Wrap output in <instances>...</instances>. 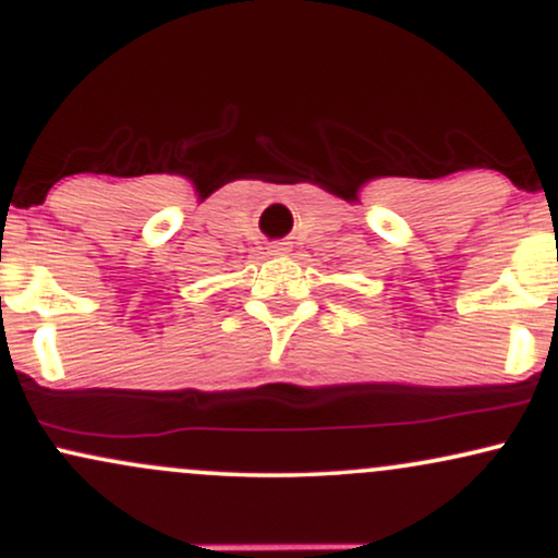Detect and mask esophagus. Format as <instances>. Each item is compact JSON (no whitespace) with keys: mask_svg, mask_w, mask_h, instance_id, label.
Listing matches in <instances>:
<instances>
[{"mask_svg":"<svg viewBox=\"0 0 558 558\" xmlns=\"http://www.w3.org/2000/svg\"><path fill=\"white\" fill-rule=\"evenodd\" d=\"M270 252L272 254H288V252H291V246H288V243H272Z\"/></svg>","mask_w":558,"mask_h":558,"instance_id":"esophagus-1","label":"esophagus"}]
</instances>
